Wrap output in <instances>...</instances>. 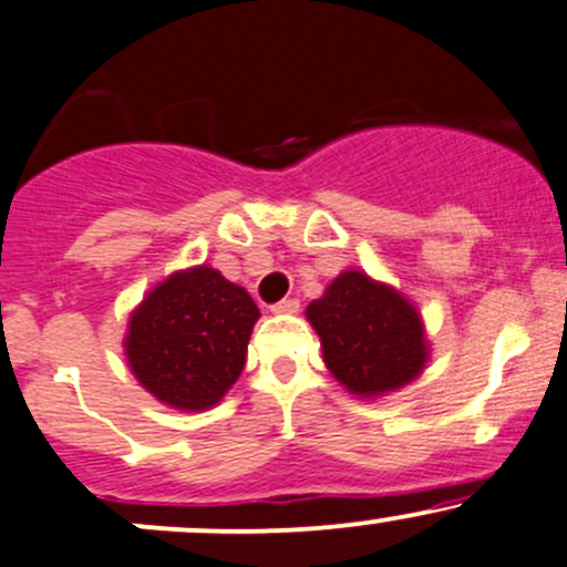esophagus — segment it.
<instances>
[{"label": "esophagus", "instance_id": "34e87169", "mask_svg": "<svg viewBox=\"0 0 567 567\" xmlns=\"http://www.w3.org/2000/svg\"><path fill=\"white\" fill-rule=\"evenodd\" d=\"M271 312L274 315H293V312H298V301L296 298H282V301L271 303Z\"/></svg>", "mask_w": 567, "mask_h": 567}]
</instances>
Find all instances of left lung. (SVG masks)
<instances>
[{
	"label": "left lung",
	"mask_w": 567,
	"mask_h": 567,
	"mask_svg": "<svg viewBox=\"0 0 567 567\" xmlns=\"http://www.w3.org/2000/svg\"><path fill=\"white\" fill-rule=\"evenodd\" d=\"M331 374L354 395L403 388L425 365L427 347L416 309L388 285L360 271L333 279L307 307Z\"/></svg>",
	"instance_id": "left-lung-1"
}]
</instances>
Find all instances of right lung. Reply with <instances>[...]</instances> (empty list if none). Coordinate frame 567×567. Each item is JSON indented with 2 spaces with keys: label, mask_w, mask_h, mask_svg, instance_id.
<instances>
[{
  "label": "right lung",
  "mask_w": 567,
  "mask_h": 567,
  "mask_svg": "<svg viewBox=\"0 0 567 567\" xmlns=\"http://www.w3.org/2000/svg\"><path fill=\"white\" fill-rule=\"evenodd\" d=\"M258 317L250 293L220 271L172 274L132 315L128 365L158 401L185 412L209 409L245 369Z\"/></svg>",
  "instance_id": "obj_1"
}]
</instances>
